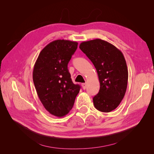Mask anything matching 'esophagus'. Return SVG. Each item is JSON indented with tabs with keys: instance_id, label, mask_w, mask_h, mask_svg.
Here are the masks:
<instances>
[{
	"instance_id": "34e87169",
	"label": "esophagus",
	"mask_w": 154,
	"mask_h": 154,
	"mask_svg": "<svg viewBox=\"0 0 154 154\" xmlns=\"http://www.w3.org/2000/svg\"><path fill=\"white\" fill-rule=\"evenodd\" d=\"M82 86L83 89V90H85V88H86V87H87V84H86V83H82Z\"/></svg>"
}]
</instances>
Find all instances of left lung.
Segmentation results:
<instances>
[{"instance_id":"left-lung-1","label":"left lung","mask_w":154,"mask_h":154,"mask_svg":"<svg viewBox=\"0 0 154 154\" xmlns=\"http://www.w3.org/2000/svg\"><path fill=\"white\" fill-rule=\"evenodd\" d=\"M80 49L91 60L100 83L99 92L93 97L95 108L109 112L119 106L127 88L128 72L122 51L100 38L83 42Z\"/></svg>"}]
</instances>
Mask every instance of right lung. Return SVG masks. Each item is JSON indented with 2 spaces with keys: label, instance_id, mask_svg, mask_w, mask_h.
<instances>
[{
  "label": "right lung",
  "instance_id": "1",
  "mask_svg": "<svg viewBox=\"0 0 154 154\" xmlns=\"http://www.w3.org/2000/svg\"><path fill=\"white\" fill-rule=\"evenodd\" d=\"M78 42L67 40L51 42L41 51L35 63L32 80L44 108L63 117L72 108L80 86L74 84L67 65Z\"/></svg>",
  "mask_w": 154,
  "mask_h": 154
}]
</instances>
